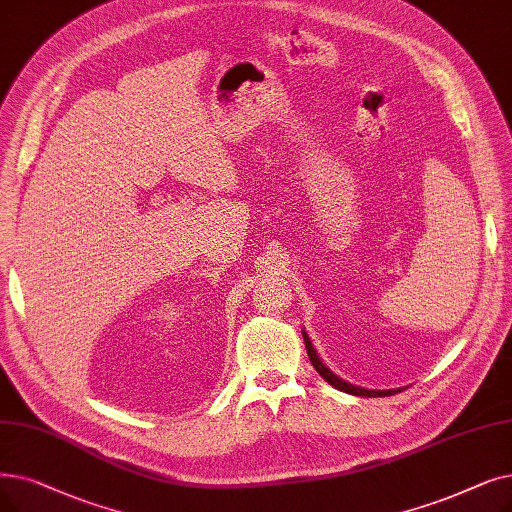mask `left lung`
<instances>
[{"label": "left lung", "instance_id": "obj_1", "mask_svg": "<svg viewBox=\"0 0 512 512\" xmlns=\"http://www.w3.org/2000/svg\"><path fill=\"white\" fill-rule=\"evenodd\" d=\"M303 341H305V349H307V355H309L311 364H314V368L318 370V374L322 376V379H324L328 385L335 387V389H339V391H343V393H351V395H360V397H387V395H395V393L402 391V389H389V391L362 389V387H355V385H351V383L339 379V376H337L335 372H332L330 368H326V366L322 364V360L318 358V353H316L314 345H311V341H309V337L305 335V332H303Z\"/></svg>", "mask_w": 512, "mask_h": 512}]
</instances>
